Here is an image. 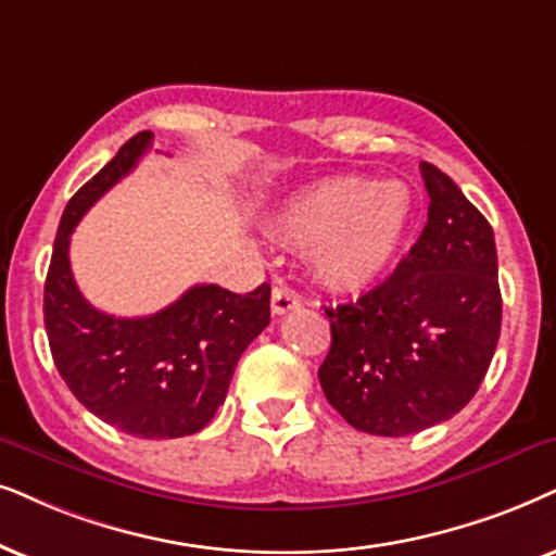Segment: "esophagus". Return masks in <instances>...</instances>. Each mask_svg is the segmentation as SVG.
<instances>
[{
    "mask_svg": "<svg viewBox=\"0 0 556 556\" xmlns=\"http://www.w3.org/2000/svg\"><path fill=\"white\" fill-rule=\"evenodd\" d=\"M298 305H300V294L298 292L290 290V287H287V285L274 287V292H271V311L274 313L285 315V313L294 311V307H298Z\"/></svg>",
    "mask_w": 556,
    "mask_h": 556,
    "instance_id": "1",
    "label": "esophagus"
}]
</instances>
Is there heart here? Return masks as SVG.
Returning <instances> with one entry per match:
<instances>
[{"instance_id":"obj_1","label":"heart","mask_w":556,"mask_h":556,"mask_svg":"<svg viewBox=\"0 0 556 556\" xmlns=\"http://www.w3.org/2000/svg\"><path fill=\"white\" fill-rule=\"evenodd\" d=\"M413 197L403 181L328 177L300 189L279 210V236L311 245L313 269L333 290H362L403 245Z\"/></svg>"}]
</instances>
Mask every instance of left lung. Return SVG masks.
<instances>
[{
	"label": "left lung",
	"instance_id": "8db88e82",
	"mask_svg": "<svg viewBox=\"0 0 556 556\" xmlns=\"http://www.w3.org/2000/svg\"><path fill=\"white\" fill-rule=\"evenodd\" d=\"M424 233L397 269L336 311L318 379L359 431L407 435L475 397L501 339L503 300L490 223L441 168L420 164Z\"/></svg>",
	"mask_w": 556,
	"mask_h": 556
}]
</instances>
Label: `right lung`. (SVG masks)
Listing matches in <instances>:
<instances>
[{
    "label": "right lung",
    "instance_id": "right-lung-1",
    "mask_svg": "<svg viewBox=\"0 0 556 556\" xmlns=\"http://www.w3.org/2000/svg\"><path fill=\"white\" fill-rule=\"evenodd\" d=\"M132 136L63 210L46 277L43 318L55 369L76 400L104 424L138 439L202 431L228 395L236 364L269 326L271 287L236 294L194 285L146 318H115L89 305L74 282L68 243L76 223L151 149Z\"/></svg>",
    "mask_w": 556,
    "mask_h": 556
}]
</instances>
